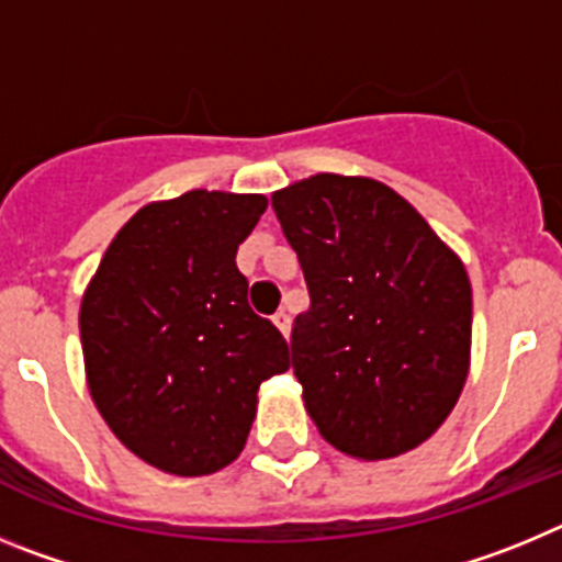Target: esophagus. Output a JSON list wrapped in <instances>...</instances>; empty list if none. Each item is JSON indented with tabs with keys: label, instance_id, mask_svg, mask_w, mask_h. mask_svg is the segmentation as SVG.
I'll return each instance as SVG.
<instances>
[{
	"label": "esophagus",
	"instance_id": "esophagus-1",
	"mask_svg": "<svg viewBox=\"0 0 562 562\" xmlns=\"http://www.w3.org/2000/svg\"><path fill=\"white\" fill-rule=\"evenodd\" d=\"M272 324L278 326V331H281V335H284V337H290L292 321H290V315H286V312H278V315L272 317Z\"/></svg>",
	"mask_w": 562,
	"mask_h": 562
}]
</instances>
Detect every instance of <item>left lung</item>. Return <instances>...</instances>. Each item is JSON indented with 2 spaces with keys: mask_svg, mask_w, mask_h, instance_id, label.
<instances>
[{
  "mask_svg": "<svg viewBox=\"0 0 562 562\" xmlns=\"http://www.w3.org/2000/svg\"><path fill=\"white\" fill-rule=\"evenodd\" d=\"M272 211L312 297L292 329L306 414L351 459L419 448L470 371L473 290L461 258L371 177L315 173L272 193Z\"/></svg>",
  "mask_w": 562,
  "mask_h": 562,
  "instance_id": "8db88e82",
  "label": "left lung"
}]
</instances>
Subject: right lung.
<instances>
[{
  "label": "right lung",
  "mask_w": 562,
  "mask_h": 562,
  "mask_svg": "<svg viewBox=\"0 0 562 562\" xmlns=\"http://www.w3.org/2000/svg\"><path fill=\"white\" fill-rule=\"evenodd\" d=\"M261 193L188 191L117 231L81 297L95 408L137 459L211 475L245 450L258 385L290 369L281 331L247 304L236 250Z\"/></svg>",
  "instance_id": "add662e5"
}]
</instances>
